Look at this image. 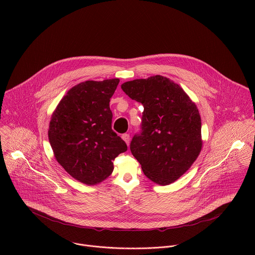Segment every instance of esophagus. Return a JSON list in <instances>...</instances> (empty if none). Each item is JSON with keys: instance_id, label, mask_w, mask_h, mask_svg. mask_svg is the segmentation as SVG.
Masks as SVG:
<instances>
[{"instance_id": "esophagus-1", "label": "esophagus", "mask_w": 255, "mask_h": 255, "mask_svg": "<svg viewBox=\"0 0 255 255\" xmlns=\"http://www.w3.org/2000/svg\"><path fill=\"white\" fill-rule=\"evenodd\" d=\"M122 139L126 142L127 145H129V143H130V136H129V134H127V133L123 134V135H122Z\"/></svg>"}]
</instances>
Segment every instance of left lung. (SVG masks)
I'll return each instance as SVG.
<instances>
[{"instance_id": "1", "label": "left lung", "mask_w": 255, "mask_h": 255, "mask_svg": "<svg viewBox=\"0 0 255 255\" xmlns=\"http://www.w3.org/2000/svg\"><path fill=\"white\" fill-rule=\"evenodd\" d=\"M121 89L144 107L141 132L130 143L133 156L154 183H173L202 149V122L196 104L177 84L162 76L126 82Z\"/></svg>"}]
</instances>
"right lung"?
Here are the masks:
<instances>
[{
  "label": "right lung",
  "instance_id": "add662e5",
  "mask_svg": "<svg viewBox=\"0 0 255 255\" xmlns=\"http://www.w3.org/2000/svg\"><path fill=\"white\" fill-rule=\"evenodd\" d=\"M119 79L87 81L71 88L52 114L48 139L57 162L72 177L97 185L110 175L113 160L127 150L112 130L110 99Z\"/></svg>",
  "mask_w": 255,
  "mask_h": 255
}]
</instances>
